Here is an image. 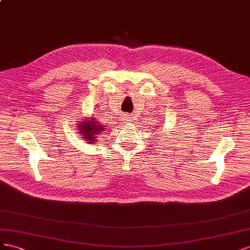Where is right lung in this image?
<instances>
[{"mask_svg": "<svg viewBox=\"0 0 250 250\" xmlns=\"http://www.w3.org/2000/svg\"><path fill=\"white\" fill-rule=\"evenodd\" d=\"M96 121L97 119L91 118L89 120H85V123L78 124V126H80V133L85 139L87 144H94L96 141V135H101V132L104 131L103 125L96 123Z\"/></svg>", "mask_w": 250, "mask_h": 250, "instance_id": "right-lung-1", "label": "right lung"}]
</instances>
